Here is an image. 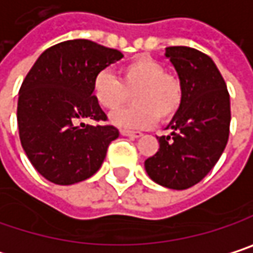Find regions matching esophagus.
Returning a JSON list of instances; mask_svg holds the SVG:
<instances>
[{
  "mask_svg": "<svg viewBox=\"0 0 253 253\" xmlns=\"http://www.w3.org/2000/svg\"><path fill=\"white\" fill-rule=\"evenodd\" d=\"M120 133H122L123 136L133 137V139H137V137H140V136H142V133H140V131H131V130H122Z\"/></svg>",
  "mask_w": 253,
  "mask_h": 253,
  "instance_id": "34e87169",
  "label": "esophagus"
}]
</instances>
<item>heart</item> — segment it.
<instances>
[{
  "instance_id": "obj_1",
  "label": "heart",
  "mask_w": 253,
  "mask_h": 253,
  "mask_svg": "<svg viewBox=\"0 0 253 253\" xmlns=\"http://www.w3.org/2000/svg\"><path fill=\"white\" fill-rule=\"evenodd\" d=\"M133 94L134 107L117 111L111 122L120 127L149 128L158 117L168 122L176 116L184 103V85L167 66L150 56H139L123 65L120 80L111 72L100 71L92 80V97L97 104L116 111L128 103Z\"/></svg>"
}]
</instances>
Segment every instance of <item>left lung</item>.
<instances>
[{
    "label": "left lung",
    "instance_id": "left-lung-1",
    "mask_svg": "<svg viewBox=\"0 0 253 253\" xmlns=\"http://www.w3.org/2000/svg\"><path fill=\"white\" fill-rule=\"evenodd\" d=\"M184 85V103L167 128L169 136L158 137L159 149L145 161L150 178L171 190H187L213 169L227 145L230 97L213 59L187 47H167Z\"/></svg>",
    "mask_w": 253,
    "mask_h": 253
}]
</instances>
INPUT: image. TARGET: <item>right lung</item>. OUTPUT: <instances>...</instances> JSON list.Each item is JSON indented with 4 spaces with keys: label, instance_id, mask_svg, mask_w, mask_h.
Here are the masks:
<instances>
[{
    "label": "right lung",
    "instance_id": "obj_1",
    "mask_svg": "<svg viewBox=\"0 0 253 253\" xmlns=\"http://www.w3.org/2000/svg\"><path fill=\"white\" fill-rule=\"evenodd\" d=\"M123 53L75 39L46 49L23 81L17 123L20 142L36 171L58 185L81 182L100 169L108 145L119 137L92 97L94 77Z\"/></svg>",
    "mask_w": 253,
    "mask_h": 253
}]
</instances>
